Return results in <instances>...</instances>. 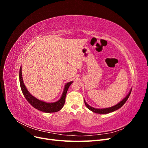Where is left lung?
Here are the masks:
<instances>
[{
    "label": "left lung",
    "instance_id": "obj_1",
    "mask_svg": "<svg viewBox=\"0 0 148 148\" xmlns=\"http://www.w3.org/2000/svg\"><path fill=\"white\" fill-rule=\"evenodd\" d=\"M132 88H131L129 92L128 93V95L125 96L123 99L120 102H119L118 104H117L116 105L112 106V107H107V108H103V109H97V108H95V107H92L91 106H90L89 105H88L87 104V102L85 101V99H84V104L86 105V106L88 107V109H89L90 110H91L92 112L96 114H109L110 112H114L115 110H118L119 109H120L121 107H122L126 101H127V99H128V97L130 95V93L132 91Z\"/></svg>",
    "mask_w": 148,
    "mask_h": 148
}]
</instances>
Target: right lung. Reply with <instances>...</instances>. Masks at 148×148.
<instances>
[{
	"mask_svg": "<svg viewBox=\"0 0 148 148\" xmlns=\"http://www.w3.org/2000/svg\"><path fill=\"white\" fill-rule=\"evenodd\" d=\"M19 78H20V84L21 89L23 92L26 99L28 101L29 104L32 106L35 109H36L40 111L44 112L46 113H52V112H56L59 111L62 109L64 107L65 101V97L67 91H68L69 88L70 87V84L73 82L71 81L70 82L66 83L65 84L63 92L60 97V99L56 102H46L45 101H41L36 97L33 96L28 91L26 88V86L24 84L23 77H22V71H21V66L19 72Z\"/></svg>",
	"mask_w": 148,
	"mask_h": 148,
	"instance_id": "obj_1",
	"label": "right lung"
}]
</instances>
